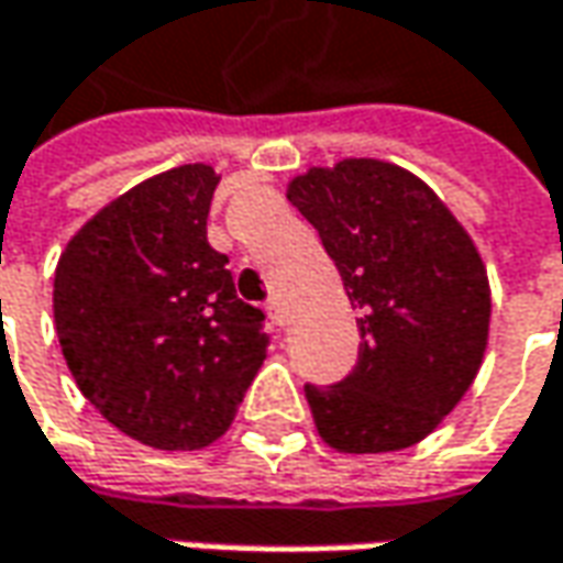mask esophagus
Listing matches in <instances>:
<instances>
[{"mask_svg":"<svg viewBox=\"0 0 563 563\" xmlns=\"http://www.w3.org/2000/svg\"><path fill=\"white\" fill-rule=\"evenodd\" d=\"M266 310H269V319L282 329L285 322H288V316H285V307H282V297H269V303H266Z\"/></svg>","mask_w":563,"mask_h":563,"instance_id":"obj_1","label":"esophagus"}]
</instances>
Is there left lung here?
<instances>
[{
    "instance_id": "obj_1",
    "label": "left lung",
    "mask_w": 563,
    "mask_h": 563,
    "mask_svg": "<svg viewBox=\"0 0 563 563\" xmlns=\"http://www.w3.org/2000/svg\"><path fill=\"white\" fill-rule=\"evenodd\" d=\"M288 200L360 310L357 366L335 385H303L319 435L347 454L417 444L464 398L486 354L479 253L448 206L391 163L310 168Z\"/></svg>"
}]
</instances>
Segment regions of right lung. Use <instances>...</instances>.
<instances>
[{"label": "right lung", "instance_id": "add662e5", "mask_svg": "<svg viewBox=\"0 0 563 563\" xmlns=\"http://www.w3.org/2000/svg\"><path fill=\"white\" fill-rule=\"evenodd\" d=\"M209 165H181L99 209L55 266L53 313L84 398L124 435L206 448L234 420L266 360L263 310L209 247Z\"/></svg>", "mask_w": 563, "mask_h": 563}]
</instances>
